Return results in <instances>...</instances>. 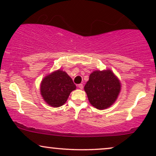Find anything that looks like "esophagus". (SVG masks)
I'll list each match as a JSON object with an SVG mask.
<instances>
[{
    "mask_svg": "<svg viewBox=\"0 0 156 156\" xmlns=\"http://www.w3.org/2000/svg\"><path fill=\"white\" fill-rule=\"evenodd\" d=\"M78 88H79L80 89H82L83 88V84H81V83H80V84H78Z\"/></svg>",
    "mask_w": 156,
    "mask_h": 156,
    "instance_id": "obj_1",
    "label": "esophagus"
}]
</instances>
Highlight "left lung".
Returning <instances> with one entry per match:
<instances>
[{"mask_svg": "<svg viewBox=\"0 0 156 156\" xmlns=\"http://www.w3.org/2000/svg\"><path fill=\"white\" fill-rule=\"evenodd\" d=\"M92 106L99 110L111 107L117 101L121 91L120 80L112 69L93 71L84 87Z\"/></svg>", "mask_w": 156, "mask_h": 156, "instance_id": "obj_1", "label": "left lung"}]
</instances>
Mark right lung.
<instances>
[{"instance_id": "add662e5", "label": "right lung", "mask_w": 156, "mask_h": 156, "mask_svg": "<svg viewBox=\"0 0 156 156\" xmlns=\"http://www.w3.org/2000/svg\"><path fill=\"white\" fill-rule=\"evenodd\" d=\"M76 89L72 78L60 69L47 75L40 83V94L44 102L55 108L63 105Z\"/></svg>"}]
</instances>
